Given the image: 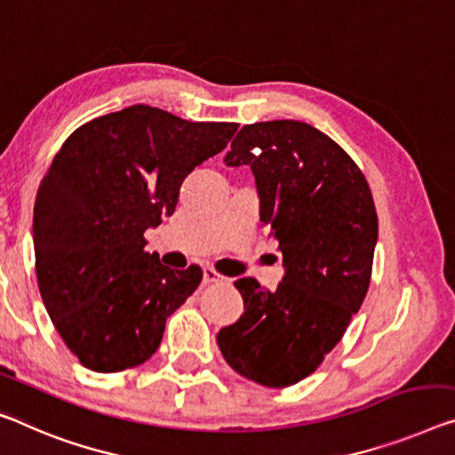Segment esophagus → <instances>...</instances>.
<instances>
[{
    "mask_svg": "<svg viewBox=\"0 0 455 455\" xmlns=\"http://www.w3.org/2000/svg\"><path fill=\"white\" fill-rule=\"evenodd\" d=\"M226 278H223L218 270H213L212 267H205L204 268V283L205 284H212V283H223Z\"/></svg>",
    "mask_w": 455,
    "mask_h": 455,
    "instance_id": "obj_1",
    "label": "esophagus"
}]
</instances>
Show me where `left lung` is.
<instances>
[{"label": "left lung", "instance_id": "left-lung-1", "mask_svg": "<svg viewBox=\"0 0 455 455\" xmlns=\"http://www.w3.org/2000/svg\"><path fill=\"white\" fill-rule=\"evenodd\" d=\"M226 164L254 172L286 272L276 291L235 281L243 315L220 330L218 346L243 379L291 387L321 366L366 297L379 240L372 191L347 152L305 122L243 125Z\"/></svg>", "mask_w": 455, "mask_h": 455}]
</instances>
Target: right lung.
Returning a JSON list of instances; mask_svg holds the SVG:
<instances>
[{"label": "right lung", "instance_id": "right-lung-1", "mask_svg": "<svg viewBox=\"0 0 455 455\" xmlns=\"http://www.w3.org/2000/svg\"><path fill=\"white\" fill-rule=\"evenodd\" d=\"M232 122H187L152 106L95 117L65 140L34 204L40 297L93 372L144 364L204 270H171L144 232L174 213L195 166L226 148Z\"/></svg>", "mask_w": 455, "mask_h": 455}]
</instances>
